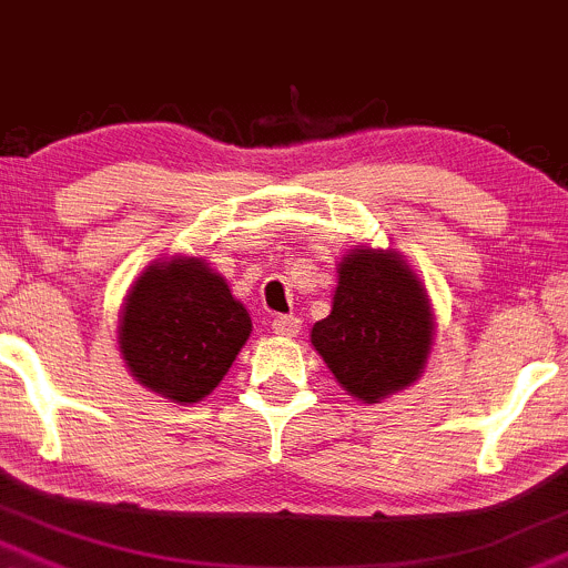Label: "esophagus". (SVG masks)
Instances as JSON below:
<instances>
[{"label":"esophagus","instance_id":"obj_1","mask_svg":"<svg viewBox=\"0 0 568 568\" xmlns=\"http://www.w3.org/2000/svg\"><path fill=\"white\" fill-rule=\"evenodd\" d=\"M273 333H278V336H297L301 333V320L295 317V314H278V317H273Z\"/></svg>","mask_w":568,"mask_h":568}]
</instances>
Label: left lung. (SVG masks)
Masks as SVG:
<instances>
[{
	"label": "left lung",
	"instance_id": "left-lung-1",
	"mask_svg": "<svg viewBox=\"0 0 568 568\" xmlns=\"http://www.w3.org/2000/svg\"><path fill=\"white\" fill-rule=\"evenodd\" d=\"M312 344L353 396L377 402L418 379L432 344L426 292L399 254L355 248L338 265L333 308Z\"/></svg>",
	"mask_w": 568,
	"mask_h": 568
}]
</instances>
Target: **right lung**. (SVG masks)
I'll return each instance as SVG.
<instances>
[{"instance_id": "right-lung-1", "label": "right lung", "mask_w": 568, "mask_h": 568, "mask_svg": "<svg viewBox=\"0 0 568 568\" xmlns=\"http://www.w3.org/2000/svg\"><path fill=\"white\" fill-rule=\"evenodd\" d=\"M251 317L230 286L199 260L150 265L125 297L120 353L142 385L174 402H199L230 372Z\"/></svg>"}]
</instances>
